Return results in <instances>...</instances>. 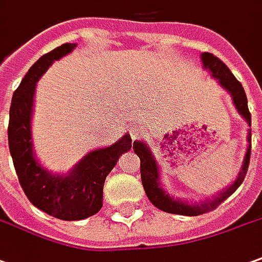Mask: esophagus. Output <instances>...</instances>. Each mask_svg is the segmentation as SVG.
<instances>
[{"label":"esophagus","instance_id":"34e87169","mask_svg":"<svg viewBox=\"0 0 262 262\" xmlns=\"http://www.w3.org/2000/svg\"><path fill=\"white\" fill-rule=\"evenodd\" d=\"M142 132H143V127H142V126L133 127V129H132V139H138L139 136L142 135Z\"/></svg>","mask_w":262,"mask_h":262}]
</instances>
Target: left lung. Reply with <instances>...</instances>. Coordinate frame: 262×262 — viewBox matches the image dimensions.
I'll return each mask as SVG.
<instances>
[{
	"mask_svg": "<svg viewBox=\"0 0 262 262\" xmlns=\"http://www.w3.org/2000/svg\"><path fill=\"white\" fill-rule=\"evenodd\" d=\"M201 60H202L204 67L206 70L211 71V76L213 79L218 80L221 86L231 94L238 113L245 119L248 126H251V113L248 110V100H247V94L244 92L243 84L235 79V76L231 73V70L221 61L218 57H215L211 53H202ZM248 130H250L248 132V138H247L248 139V149H247V154L244 156L243 166L239 169V173L236 176V179L229 185L227 189L220 192L218 196H213L212 199H206L201 204H188L185 201L176 199L173 196H170L169 193H166V191L162 188L159 166L155 161L154 155L150 152L149 146L143 143V142H140V140L133 142V150L140 159V176H142V183H143V188H145L146 196L149 198V201L156 208H159L161 211H165L168 213L196 216V215H202V213L213 211L225 199L229 198L239 188V185L244 182V178L247 175L251 158V129H248Z\"/></svg>",
	"mask_w": 262,
	"mask_h": 262,
	"instance_id": "8db88e82",
	"label": "left lung"
}]
</instances>
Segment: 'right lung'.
<instances>
[{
	"label": "right lung",
	"instance_id": "add662e5",
	"mask_svg": "<svg viewBox=\"0 0 262 262\" xmlns=\"http://www.w3.org/2000/svg\"><path fill=\"white\" fill-rule=\"evenodd\" d=\"M76 46L66 42L31 66L12 94L8 122L10 154L23 191L34 206L63 221L84 220L100 211L106 176L132 147L130 135L126 133L116 143L89 152L66 175L51 173L35 159L31 140L35 83L53 61L67 56Z\"/></svg>",
	"mask_w": 262,
	"mask_h": 262
}]
</instances>
